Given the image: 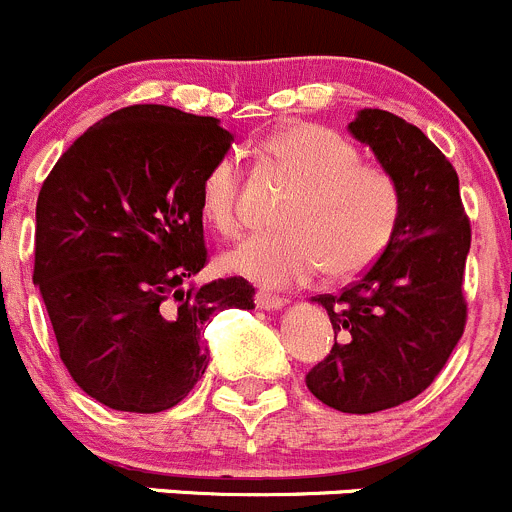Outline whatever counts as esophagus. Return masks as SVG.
Masks as SVG:
<instances>
[{
	"label": "esophagus",
	"instance_id": "34e87169",
	"mask_svg": "<svg viewBox=\"0 0 512 512\" xmlns=\"http://www.w3.org/2000/svg\"><path fill=\"white\" fill-rule=\"evenodd\" d=\"M254 301L258 308H266V311H278V308L286 303V298L276 296V293H268V291H256Z\"/></svg>",
	"mask_w": 512,
	"mask_h": 512
}]
</instances>
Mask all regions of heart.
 <instances>
[{"label":"heart","mask_w":512,"mask_h":512,"mask_svg":"<svg viewBox=\"0 0 512 512\" xmlns=\"http://www.w3.org/2000/svg\"><path fill=\"white\" fill-rule=\"evenodd\" d=\"M296 189L278 211L281 229L249 236L224 258L229 271L263 286L306 283L323 268L341 281L371 268L396 236L403 214V189L378 164L338 131L318 124L283 126L263 139ZM244 169L236 154H221L206 169L199 189L204 219L226 239L244 231Z\"/></svg>","instance_id":"obj_1"}]
</instances>
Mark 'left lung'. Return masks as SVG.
<instances>
[{"instance_id": "1", "label": "left lung", "mask_w": 512, "mask_h": 512, "mask_svg": "<svg viewBox=\"0 0 512 512\" xmlns=\"http://www.w3.org/2000/svg\"><path fill=\"white\" fill-rule=\"evenodd\" d=\"M348 129L398 179L403 214L371 268L336 296H313L328 311L336 343L306 373V386L326 406L363 416L426 391L463 336L470 221L453 164L418 126L363 109Z\"/></svg>"}]
</instances>
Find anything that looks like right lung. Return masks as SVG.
<instances>
[{
  "label": "right lung",
  "mask_w": 512,
  "mask_h": 512,
  "mask_svg": "<svg viewBox=\"0 0 512 512\" xmlns=\"http://www.w3.org/2000/svg\"><path fill=\"white\" fill-rule=\"evenodd\" d=\"M231 141L214 116L134 104L89 126L44 179L32 278L67 371L114 411L184 401L209 366L204 323L254 308L241 276L184 288L209 263L201 179Z\"/></svg>",
  "instance_id": "obj_1"
}]
</instances>
